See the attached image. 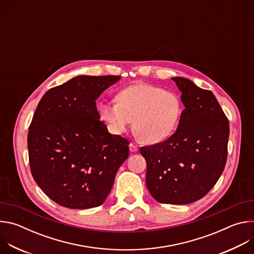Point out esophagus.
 <instances>
[{"instance_id":"esophagus-1","label":"esophagus","mask_w":254,"mask_h":254,"mask_svg":"<svg viewBox=\"0 0 254 254\" xmlns=\"http://www.w3.org/2000/svg\"><path fill=\"white\" fill-rule=\"evenodd\" d=\"M137 149H138V148H137V146H136L135 143H133V142H130V143H129V151H130V152H132V153H133V152H136Z\"/></svg>"}]
</instances>
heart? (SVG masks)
<instances>
[{
    "mask_svg": "<svg viewBox=\"0 0 254 254\" xmlns=\"http://www.w3.org/2000/svg\"><path fill=\"white\" fill-rule=\"evenodd\" d=\"M116 100L98 105L101 121L113 133L121 134L132 120L133 131L148 143L168 138L183 112L182 100L177 93L149 84L126 87L118 93Z\"/></svg>",
    "mask_w": 254,
    "mask_h": 254,
    "instance_id": "heart-1",
    "label": "heart"
}]
</instances>
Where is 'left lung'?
<instances>
[{"label":"left lung","instance_id":"obj_1","mask_svg":"<svg viewBox=\"0 0 254 254\" xmlns=\"http://www.w3.org/2000/svg\"><path fill=\"white\" fill-rule=\"evenodd\" d=\"M172 79L185 105L178 128L139 152L147 162L151 195L160 203L189 204L203 198L224 171L229 122L210 90L183 77Z\"/></svg>","mask_w":254,"mask_h":254}]
</instances>
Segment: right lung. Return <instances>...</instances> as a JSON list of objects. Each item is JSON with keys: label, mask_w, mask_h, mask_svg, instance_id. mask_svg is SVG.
Returning a JSON list of instances; mask_svg holds the SVG:
<instances>
[{"label": "right lung", "mask_w": 254, "mask_h": 254, "mask_svg": "<svg viewBox=\"0 0 254 254\" xmlns=\"http://www.w3.org/2000/svg\"><path fill=\"white\" fill-rule=\"evenodd\" d=\"M120 78L75 77L49 89L34 113L28 131L30 170L42 191L63 207L101 205L128 157L129 141L108 132L95 102Z\"/></svg>", "instance_id": "add662e5"}]
</instances>
